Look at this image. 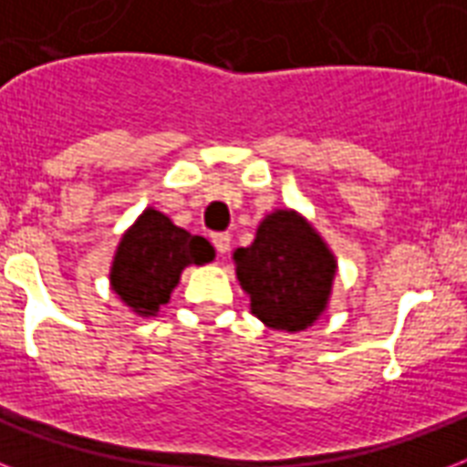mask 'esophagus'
Masks as SVG:
<instances>
[{
    "label": "esophagus",
    "instance_id": "1",
    "mask_svg": "<svg viewBox=\"0 0 467 467\" xmlns=\"http://www.w3.org/2000/svg\"><path fill=\"white\" fill-rule=\"evenodd\" d=\"M230 234L227 233H215L213 234V244H215V249H218L220 254H225L227 249H230Z\"/></svg>",
    "mask_w": 467,
    "mask_h": 467
}]
</instances>
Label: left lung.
Here are the masks:
<instances>
[{
  "instance_id": "8db88e82",
  "label": "left lung",
  "mask_w": 467,
  "mask_h": 467,
  "mask_svg": "<svg viewBox=\"0 0 467 467\" xmlns=\"http://www.w3.org/2000/svg\"><path fill=\"white\" fill-rule=\"evenodd\" d=\"M234 264L252 312L285 332H300L319 317L337 271L322 237L293 211L266 215L254 242L234 252Z\"/></svg>"
}]
</instances>
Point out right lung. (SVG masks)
I'll use <instances>...</instances> for the list:
<instances>
[{
    "instance_id": "add662e5",
    "label": "right lung",
    "mask_w": 467,
    "mask_h": 467,
    "mask_svg": "<svg viewBox=\"0 0 467 467\" xmlns=\"http://www.w3.org/2000/svg\"><path fill=\"white\" fill-rule=\"evenodd\" d=\"M215 249L201 234L176 227L148 208L123 234L111 266V288L138 315H157L189 264L213 262Z\"/></svg>"
}]
</instances>
